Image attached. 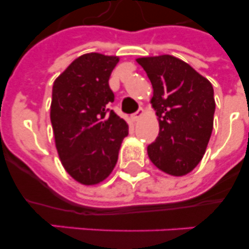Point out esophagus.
<instances>
[{"instance_id":"1","label":"esophagus","mask_w":249,"mask_h":249,"mask_svg":"<svg viewBox=\"0 0 249 249\" xmlns=\"http://www.w3.org/2000/svg\"><path fill=\"white\" fill-rule=\"evenodd\" d=\"M143 114H144V111L142 108H140L137 112H136V113H133L131 116L132 121H135V122H137V121L140 120L141 117H143Z\"/></svg>"}]
</instances>
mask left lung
<instances>
[{
    "mask_svg": "<svg viewBox=\"0 0 249 249\" xmlns=\"http://www.w3.org/2000/svg\"><path fill=\"white\" fill-rule=\"evenodd\" d=\"M136 61L152 83L151 105L160 124L157 140L147 147L149 160L167 175H188L203 158L212 135V83L171 54Z\"/></svg>",
    "mask_w": 249,
    "mask_h": 249,
    "instance_id": "1",
    "label": "left lung"
}]
</instances>
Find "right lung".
I'll use <instances>...</instances> for the list:
<instances>
[{"instance_id":"obj_1","label":"right lung","mask_w":249,"mask_h":249,"mask_svg":"<svg viewBox=\"0 0 249 249\" xmlns=\"http://www.w3.org/2000/svg\"><path fill=\"white\" fill-rule=\"evenodd\" d=\"M118 56L89 52L77 57L52 89L51 123L66 172L83 186L108 177L117 163L128 124L108 111L114 94L108 85Z\"/></svg>"}]
</instances>
